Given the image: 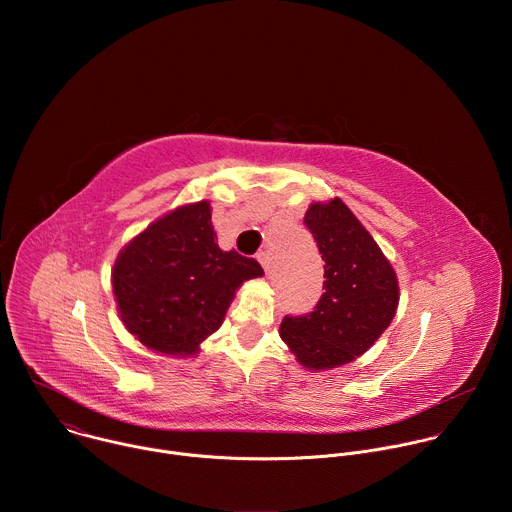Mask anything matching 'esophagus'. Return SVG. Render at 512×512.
<instances>
[{
  "label": "esophagus",
  "mask_w": 512,
  "mask_h": 512,
  "mask_svg": "<svg viewBox=\"0 0 512 512\" xmlns=\"http://www.w3.org/2000/svg\"><path fill=\"white\" fill-rule=\"evenodd\" d=\"M257 259H259L261 267L265 269V273H267V275H271V261H269V255H267L265 251H261V253L257 255Z\"/></svg>",
  "instance_id": "1"
}]
</instances>
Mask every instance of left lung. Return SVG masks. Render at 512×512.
<instances>
[{"mask_svg": "<svg viewBox=\"0 0 512 512\" xmlns=\"http://www.w3.org/2000/svg\"><path fill=\"white\" fill-rule=\"evenodd\" d=\"M304 223L324 259V294L308 316H285L279 336L304 369L320 373L352 362L389 328L399 306L391 261L336 196L312 202Z\"/></svg>", "mask_w": 512, "mask_h": 512, "instance_id": "8db88e82", "label": "left lung"}]
</instances>
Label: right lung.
Instances as JSON below:
<instances>
[{"instance_id":"add662e5","label":"right lung","mask_w":512,"mask_h":512,"mask_svg":"<svg viewBox=\"0 0 512 512\" xmlns=\"http://www.w3.org/2000/svg\"><path fill=\"white\" fill-rule=\"evenodd\" d=\"M208 200L182 204L133 237L111 283L125 330L166 356H194L221 328L235 291L261 277L255 259L216 243Z\"/></svg>"}]
</instances>
